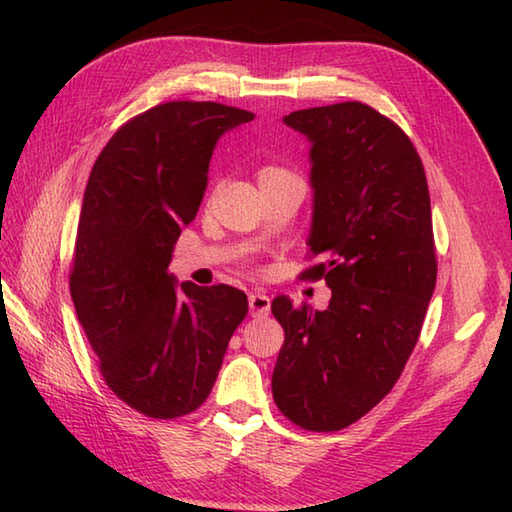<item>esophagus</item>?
<instances>
[{"mask_svg":"<svg viewBox=\"0 0 512 512\" xmlns=\"http://www.w3.org/2000/svg\"><path fill=\"white\" fill-rule=\"evenodd\" d=\"M248 309L253 318H266L268 311H271V300H268V295H264V293H250Z\"/></svg>","mask_w":512,"mask_h":512,"instance_id":"esophagus-1","label":"esophagus"}]
</instances>
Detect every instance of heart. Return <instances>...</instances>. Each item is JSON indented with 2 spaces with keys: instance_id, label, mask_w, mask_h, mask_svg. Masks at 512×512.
Listing matches in <instances>:
<instances>
[{
  "instance_id": "b5f03b06",
  "label": "heart",
  "mask_w": 512,
  "mask_h": 512,
  "mask_svg": "<svg viewBox=\"0 0 512 512\" xmlns=\"http://www.w3.org/2000/svg\"><path fill=\"white\" fill-rule=\"evenodd\" d=\"M257 179L259 183H266V181H280V179H295V174L280 165H264L262 170H259Z\"/></svg>"
}]
</instances>
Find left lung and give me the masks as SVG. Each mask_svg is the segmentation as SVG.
I'll return each mask as SVG.
<instances>
[{
    "label": "left lung",
    "mask_w": 512,
    "mask_h": 512,
    "mask_svg": "<svg viewBox=\"0 0 512 512\" xmlns=\"http://www.w3.org/2000/svg\"><path fill=\"white\" fill-rule=\"evenodd\" d=\"M311 141V257L331 288L324 311L275 297L284 329L275 405L311 432H336L392 392L421 336L436 284L430 190L416 147L365 102L293 111Z\"/></svg>",
    "instance_id": "1"
}]
</instances>
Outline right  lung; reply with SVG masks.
<instances>
[{
  "instance_id": "1",
  "label": "right lung",
  "mask_w": 512,
  "mask_h": 512,
  "mask_svg": "<svg viewBox=\"0 0 512 512\" xmlns=\"http://www.w3.org/2000/svg\"><path fill=\"white\" fill-rule=\"evenodd\" d=\"M253 118L221 102H163L127 120L91 167L71 300L107 387L150 418L206 401L248 313L239 288H176L167 266L197 217L219 136Z\"/></svg>"
}]
</instances>
